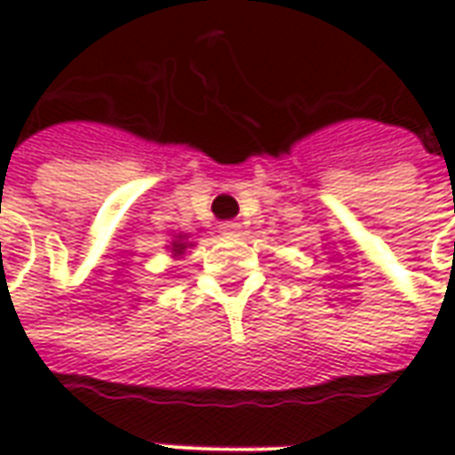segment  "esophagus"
I'll return each mask as SVG.
<instances>
[{"mask_svg": "<svg viewBox=\"0 0 455 455\" xmlns=\"http://www.w3.org/2000/svg\"><path fill=\"white\" fill-rule=\"evenodd\" d=\"M219 234L224 238H238L241 236V227H238L236 221H224V224L219 227Z\"/></svg>", "mask_w": 455, "mask_h": 455, "instance_id": "obj_1", "label": "esophagus"}]
</instances>
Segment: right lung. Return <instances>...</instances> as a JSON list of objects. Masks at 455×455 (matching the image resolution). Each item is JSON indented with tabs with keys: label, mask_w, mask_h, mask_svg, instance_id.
<instances>
[{
	"label": "right lung",
	"mask_w": 455,
	"mask_h": 455,
	"mask_svg": "<svg viewBox=\"0 0 455 455\" xmlns=\"http://www.w3.org/2000/svg\"><path fill=\"white\" fill-rule=\"evenodd\" d=\"M189 246H192V243H188L185 238L178 236L175 241H172V246H170V248H172V253H175V256H182V253H185Z\"/></svg>",
	"instance_id": "1"
}]
</instances>
